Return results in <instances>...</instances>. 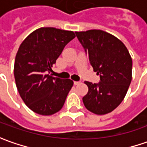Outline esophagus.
<instances>
[{
	"mask_svg": "<svg viewBox=\"0 0 147 147\" xmlns=\"http://www.w3.org/2000/svg\"><path fill=\"white\" fill-rule=\"evenodd\" d=\"M80 83H81V82H76V81L74 82V85H78V84H80Z\"/></svg>",
	"mask_w": 147,
	"mask_h": 147,
	"instance_id": "obj_1",
	"label": "esophagus"
}]
</instances>
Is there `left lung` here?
<instances>
[{"mask_svg":"<svg viewBox=\"0 0 147 147\" xmlns=\"http://www.w3.org/2000/svg\"><path fill=\"white\" fill-rule=\"evenodd\" d=\"M75 33L100 76L98 83L84 82L88 92L82 97L83 104L96 115L108 114L123 101L132 81L130 54L120 40L106 32L92 29Z\"/></svg>","mask_w":147,"mask_h":147,"instance_id":"left-lung-1","label":"left lung"}]
</instances>
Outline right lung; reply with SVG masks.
<instances>
[{
  "mask_svg": "<svg viewBox=\"0 0 147 147\" xmlns=\"http://www.w3.org/2000/svg\"><path fill=\"white\" fill-rule=\"evenodd\" d=\"M74 37L72 31L41 28L21 43L15 56L14 79L21 98L33 112L51 115L63 107L74 82L47 73Z\"/></svg>",
  "mask_w": 147,
  "mask_h": 147,
  "instance_id": "add662e5",
  "label": "right lung"
}]
</instances>
